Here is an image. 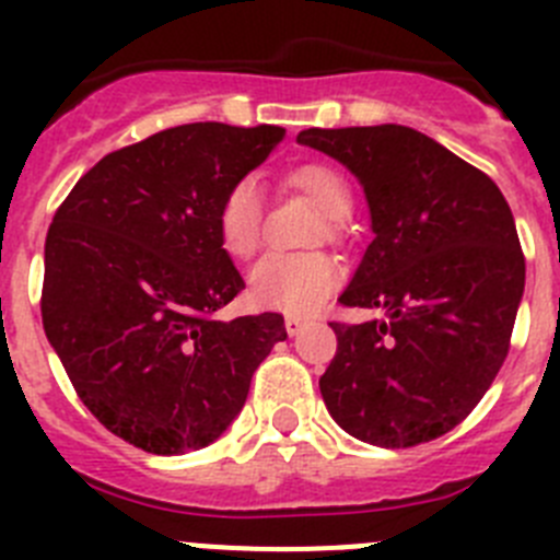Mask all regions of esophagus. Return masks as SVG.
Returning <instances> with one entry per match:
<instances>
[{
	"mask_svg": "<svg viewBox=\"0 0 560 560\" xmlns=\"http://www.w3.org/2000/svg\"><path fill=\"white\" fill-rule=\"evenodd\" d=\"M305 319L303 316H285V334L289 336H300L303 334V328H305Z\"/></svg>",
	"mask_w": 560,
	"mask_h": 560,
	"instance_id": "1",
	"label": "esophagus"
}]
</instances>
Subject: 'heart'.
Segmentation results:
<instances>
[{
	"label": "heart",
	"mask_w": 560,
	"mask_h": 560,
	"mask_svg": "<svg viewBox=\"0 0 560 560\" xmlns=\"http://www.w3.org/2000/svg\"><path fill=\"white\" fill-rule=\"evenodd\" d=\"M289 185L303 190L328 215L325 235L339 232V221L353 210V192L348 179L336 167L308 162L289 173ZM219 241L232 257H249L260 246L264 232V190L255 176L237 179L219 205L215 215ZM341 269L334 257L323 252L303 255H266L249 271V296L257 308L283 311V314H314L336 291Z\"/></svg>",
	"instance_id": "b5f03b06"
}]
</instances>
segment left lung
Returning <instances> with one entry per match:
<instances>
[{"mask_svg": "<svg viewBox=\"0 0 560 560\" xmlns=\"http://www.w3.org/2000/svg\"><path fill=\"white\" fill-rule=\"evenodd\" d=\"M364 187L373 244L339 303L381 311L330 323L336 355L319 378L330 418L381 448L452 432L497 378L524 294V255L502 190L407 126L308 128Z\"/></svg>", "mask_w": 560, "mask_h": 560, "instance_id": "8db88e82", "label": "left lung"}]
</instances>
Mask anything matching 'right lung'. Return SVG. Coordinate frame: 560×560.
<instances>
[{"label":"right lung","instance_id":"obj_1","mask_svg":"<svg viewBox=\"0 0 560 560\" xmlns=\"http://www.w3.org/2000/svg\"><path fill=\"white\" fill-rule=\"evenodd\" d=\"M285 128L190 122L106 153L44 244L42 319L83 407L148 454L210 446L244 409L280 314L215 319L244 289L219 241L224 192Z\"/></svg>","mask_w":560,"mask_h":560}]
</instances>
